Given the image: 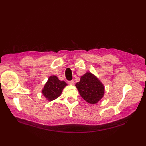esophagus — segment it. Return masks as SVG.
<instances>
[{
  "label": "esophagus",
  "instance_id": "obj_1",
  "mask_svg": "<svg viewBox=\"0 0 146 146\" xmlns=\"http://www.w3.org/2000/svg\"><path fill=\"white\" fill-rule=\"evenodd\" d=\"M68 83H69V85H73L74 84V80H70V81H69V82H68Z\"/></svg>",
  "mask_w": 146,
  "mask_h": 146
}]
</instances>
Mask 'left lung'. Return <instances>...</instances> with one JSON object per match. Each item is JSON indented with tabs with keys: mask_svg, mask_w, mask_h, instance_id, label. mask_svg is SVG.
<instances>
[{
	"mask_svg": "<svg viewBox=\"0 0 146 146\" xmlns=\"http://www.w3.org/2000/svg\"><path fill=\"white\" fill-rule=\"evenodd\" d=\"M76 86L82 98L89 104H97L104 95L102 83L91 72H86L82 76Z\"/></svg>",
	"mask_w": 146,
	"mask_h": 146,
	"instance_id": "obj_1",
	"label": "left lung"
}]
</instances>
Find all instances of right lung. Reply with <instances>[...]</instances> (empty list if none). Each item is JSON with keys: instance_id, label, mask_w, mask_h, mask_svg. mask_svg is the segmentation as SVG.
Returning a JSON list of instances; mask_svg holds the SVG:
<instances>
[{"instance_id": "add662e5", "label": "right lung", "mask_w": 146, "mask_h": 146, "mask_svg": "<svg viewBox=\"0 0 146 146\" xmlns=\"http://www.w3.org/2000/svg\"><path fill=\"white\" fill-rule=\"evenodd\" d=\"M66 85L64 81L60 80L55 76H51L44 86L42 93L47 100L52 101L58 98Z\"/></svg>"}]
</instances>
